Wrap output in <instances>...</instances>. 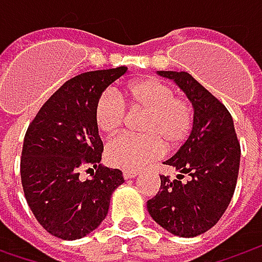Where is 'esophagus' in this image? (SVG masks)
I'll return each instance as SVG.
<instances>
[{
    "mask_svg": "<svg viewBox=\"0 0 262 262\" xmlns=\"http://www.w3.org/2000/svg\"><path fill=\"white\" fill-rule=\"evenodd\" d=\"M122 175H124L125 179H131V178H136V176H138L140 173L136 172V170H124V172H122Z\"/></svg>",
    "mask_w": 262,
    "mask_h": 262,
    "instance_id": "obj_1",
    "label": "esophagus"
}]
</instances>
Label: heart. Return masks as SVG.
Masks as SVG:
<instances>
[{
  "label": "heart",
  "mask_w": 262,
  "mask_h": 262,
  "mask_svg": "<svg viewBox=\"0 0 262 262\" xmlns=\"http://www.w3.org/2000/svg\"><path fill=\"white\" fill-rule=\"evenodd\" d=\"M144 112L140 131L144 136H122L106 147L109 165L138 170L163 156L167 148L184 144L194 126V107L173 89L155 78H137L119 89V96L102 92L95 103V122L106 137L115 136L122 128L126 109Z\"/></svg>",
  "instance_id": "b5f03b06"
}]
</instances>
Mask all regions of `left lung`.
Here are the masks:
<instances>
[{
    "label": "left lung",
    "instance_id": "left-lung-1",
    "mask_svg": "<svg viewBox=\"0 0 262 262\" xmlns=\"http://www.w3.org/2000/svg\"><path fill=\"white\" fill-rule=\"evenodd\" d=\"M173 80L194 106V126L184 146L165 165L188 181L160 175V191L147 201L153 220L176 236L194 237L216 225L233 196L241 144L233 119L216 96L186 71H159Z\"/></svg>",
    "mask_w": 262,
    "mask_h": 262
}]
</instances>
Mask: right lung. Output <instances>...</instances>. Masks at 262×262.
<instances>
[{
  "label": "right lung",
  "instance_id": "add662e5",
  "mask_svg": "<svg viewBox=\"0 0 262 262\" xmlns=\"http://www.w3.org/2000/svg\"><path fill=\"white\" fill-rule=\"evenodd\" d=\"M126 67L89 71L70 78L46 100L27 128L20 175L27 204L51 235L74 241L105 220L112 192L124 182L119 169L99 165L103 143L95 103ZM93 166L92 178H79Z\"/></svg>",
  "mask_w": 262,
  "mask_h": 262
}]
</instances>
